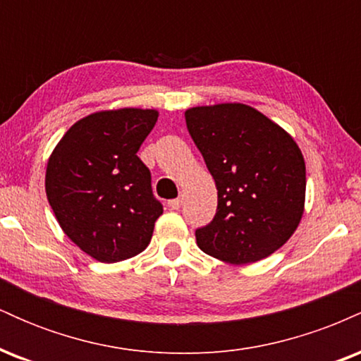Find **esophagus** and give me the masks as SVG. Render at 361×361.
<instances>
[{"instance_id":"1","label":"esophagus","mask_w":361,"mask_h":361,"mask_svg":"<svg viewBox=\"0 0 361 361\" xmlns=\"http://www.w3.org/2000/svg\"><path fill=\"white\" fill-rule=\"evenodd\" d=\"M169 207H171L173 210H178L181 207V198H173V200H169Z\"/></svg>"}]
</instances>
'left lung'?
Returning <instances> with one entry per match:
<instances>
[{
    "label": "left lung",
    "instance_id": "1",
    "mask_svg": "<svg viewBox=\"0 0 361 361\" xmlns=\"http://www.w3.org/2000/svg\"><path fill=\"white\" fill-rule=\"evenodd\" d=\"M186 128L217 186L212 222L197 244L233 264L259 261L288 241L305 202V163L287 132L243 103L195 106Z\"/></svg>",
    "mask_w": 361,
    "mask_h": 361
}]
</instances>
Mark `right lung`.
<instances>
[{
	"label": "right lung",
	"mask_w": 361,
	"mask_h": 361,
	"mask_svg": "<svg viewBox=\"0 0 361 361\" xmlns=\"http://www.w3.org/2000/svg\"><path fill=\"white\" fill-rule=\"evenodd\" d=\"M156 120V110L97 111L78 120L49 157L45 192L57 222L102 263L146 250L163 214L137 156Z\"/></svg>",
	"instance_id": "add662e5"
}]
</instances>
